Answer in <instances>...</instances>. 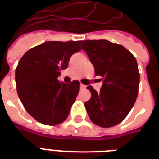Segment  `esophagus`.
I'll return each instance as SVG.
<instances>
[{
    "instance_id": "1",
    "label": "esophagus",
    "mask_w": 159,
    "mask_h": 159,
    "mask_svg": "<svg viewBox=\"0 0 159 159\" xmlns=\"http://www.w3.org/2000/svg\"><path fill=\"white\" fill-rule=\"evenodd\" d=\"M80 88H81L82 90L86 89V86H85V85H83V84H80Z\"/></svg>"
}]
</instances>
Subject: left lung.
I'll list each match as a JSON object with an SVG mask.
<instances>
[{"label": "left lung", "instance_id": "8db88e82", "mask_svg": "<svg viewBox=\"0 0 159 159\" xmlns=\"http://www.w3.org/2000/svg\"><path fill=\"white\" fill-rule=\"evenodd\" d=\"M83 45L95 74L103 82L99 92L92 86L87 87L92 97L85 107L95 125L112 127L125 118L135 103L139 85L137 61L125 47L106 39L83 41Z\"/></svg>", "mask_w": 159, "mask_h": 159}]
</instances>
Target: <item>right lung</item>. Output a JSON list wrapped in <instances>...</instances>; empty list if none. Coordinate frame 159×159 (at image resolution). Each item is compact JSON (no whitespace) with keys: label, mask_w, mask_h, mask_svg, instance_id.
I'll return each mask as SVG.
<instances>
[{"label":"right lung","mask_w":159,"mask_h":159,"mask_svg":"<svg viewBox=\"0 0 159 159\" xmlns=\"http://www.w3.org/2000/svg\"><path fill=\"white\" fill-rule=\"evenodd\" d=\"M83 41H47L28 50L16 70L18 96L24 107L39 123L58 125L67 119L80 89V82H60L71 56Z\"/></svg>","instance_id":"1"}]
</instances>
